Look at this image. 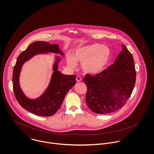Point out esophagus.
Returning a JSON list of instances; mask_svg holds the SVG:
<instances>
[{"instance_id":"34e87169","label":"esophagus","mask_w":154,"mask_h":154,"mask_svg":"<svg viewBox=\"0 0 154 154\" xmlns=\"http://www.w3.org/2000/svg\"><path fill=\"white\" fill-rule=\"evenodd\" d=\"M76 81H77V82H81V81H82V78H81V77L79 76V75L77 76V77H76Z\"/></svg>"}]
</instances>
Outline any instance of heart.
Segmentation results:
<instances>
[{
  "label": "heart",
  "instance_id": "1",
  "mask_svg": "<svg viewBox=\"0 0 154 154\" xmlns=\"http://www.w3.org/2000/svg\"><path fill=\"white\" fill-rule=\"evenodd\" d=\"M111 51L105 45L94 43L77 48L74 57L68 56V65L74 68L76 61L82 63V68L84 72L90 74H96L103 71L111 58Z\"/></svg>",
  "mask_w": 154,
  "mask_h": 154
}]
</instances>
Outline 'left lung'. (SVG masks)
I'll list each match as a JSON object with an SVG mask.
<instances>
[{
  "label": "left lung",
  "instance_id": "1",
  "mask_svg": "<svg viewBox=\"0 0 154 154\" xmlns=\"http://www.w3.org/2000/svg\"><path fill=\"white\" fill-rule=\"evenodd\" d=\"M122 48L112 65L95 75L87 74L83 79L88 88L86 103L95 113L109 114L122 108L133 90L134 59L124 45Z\"/></svg>",
  "mask_w": 154,
  "mask_h": 154
}]
</instances>
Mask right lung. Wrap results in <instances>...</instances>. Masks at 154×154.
Returning <instances> with one entry per match:
<instances>
[{
	"label": "right lung",
	"mask_w": 154,
	"mask_h": 154,
	"mask_svg": "<svg viewBox=\"0 0 154 154\" xmlns=\"http://www.w3.org/2000/svg\"><path fill=\"white\" fill-rule=\"evenodd\" d=\"M48 52L58 54L64 56L57 44H51L44 41L33 42L18 57L12 75L13 89L20 105L31 113L43 117H49L57 112L61 107L66 94L76 82L75 75H65L58 70V63L61 58L57 57L53 65L54 72L51 80L45 92L34 99L27 97L24 94L21 89L19 82L23 64L36 55L46 54Z\"/></svg>",
	"instance_id": "1"
}]
</instances>
